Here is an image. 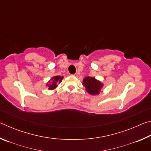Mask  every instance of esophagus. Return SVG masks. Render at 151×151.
I'll use <instances>...</instances> for the list:
<instances>
[{
  "instance_id": "esophagus-1",
  "label": "esophagus",
  "mask_w": 151,
  "mask_h": 151,
  "mask_svg": "<svg viewBox=\"0 0 151 151\" xmlns=\"http://www.w3.org/2000/svg\"><path fill=\"white\" fill-rule=\"evenodd\" d=\"M73 76H75V77H76V76H78V74H77V73H75V74H74V75H73Z\"/></svg>"
}]
</instances>
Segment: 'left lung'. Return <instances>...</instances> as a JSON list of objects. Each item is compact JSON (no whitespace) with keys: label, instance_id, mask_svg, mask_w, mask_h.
Instances as JSON below:
<instances>
[{"label":"left lung","instance_id":"left-lung-1","mask_svg":"<svg viewBox=\"0 0 151 151\" xmlns=\"http://www.w3.org/2000/svg\"><path fill=\"white\" fill-rule=\"evenodd\" d=\"M83 85L85 86L86 92L92 94V95H96L101 92V89L103 86V84L100 81L96 80L94 77L87 76L83 79Z\"/></svg>","mask_w":151,"mask_h":151}]
</instances>
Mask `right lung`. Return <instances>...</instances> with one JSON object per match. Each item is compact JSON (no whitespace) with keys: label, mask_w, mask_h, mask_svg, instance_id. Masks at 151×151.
I'll return each instance as SVG.
<instances>
[{"label":"right lung","mask_w":151,"mask_h":151,"mask_svg":"<svg viewBox=\"0 0 151 151\" xmlns=\"http://www.w3.org/2000/svg\"><path fill=\"white\" fill-rule=\"evenodd\" d=\"M63 76H54V77L51 78L50 81H48V83L47 84V86L48 87V89L49 90H53V89L57 88L58 86L57 83H60L63 81Z\"/></svg>","instance_id":"add662e5"}]
</instances>
